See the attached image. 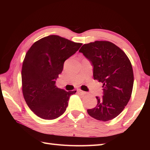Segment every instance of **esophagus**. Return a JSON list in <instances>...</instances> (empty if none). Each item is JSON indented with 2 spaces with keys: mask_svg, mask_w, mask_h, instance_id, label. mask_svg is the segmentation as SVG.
Masks as SVG:
<instances>
[{
  "mask_svg": "<svg viewBox=\"0 0 150 150\" xmlns=\"http://www.w3.org/2000/svg\"><path fill=\"white\" fill-rule=\"evenodd\" d=\"M77 91L79 92V93H82V95H86V94H87V92H86V91H82V90H81L80 88H78V89H77Z\"/></svg>",
  "mask_w": 150,
  "mask_h": 150,
  "instance_id": "1",
  "label": "esophagus"
}]
</instances>
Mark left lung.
<instances>
[{
	"instance_id": "obj_1",
	"label": "left lung",
	"mask_w": 150,
	"mask_h": 150,
	"mask_svg": "<svg viewBox=\"0 0 150 150\" xmlns=\"http://www.w3.org/2000/svg\"><path fill=\"white\" fill-rule=\"evenodd\" d=\"M79 52L91 62L95 80L103 83L104 95L96 97L97 106L88 110V113L98 120H112L131 97L134 81L131 62L120 47L109 41L85 44Z\"/></svg>"
}]
</instances>
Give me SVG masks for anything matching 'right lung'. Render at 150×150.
Instances as JSON below:
<instances>
[{
	"instance_id": "1",
	"label": "right lung",
	"mask_w": 150,
	"mask_h": 150,
	"mask_svg": "<svg viewBox=\"0 0 150 150\" xmlns=\"http://www.w3.org/2000/svg\"><path fill=\"white\" fill-rule=\"evenodd\" d=\"M82 43L59 35L36 41L28 51L22 67V91L28 107L41 119H55L65 112L76 91H66L55 86L64 62L77 52Z\"/></svg>"
}]
</instances>
